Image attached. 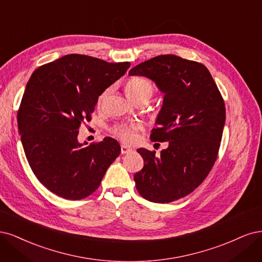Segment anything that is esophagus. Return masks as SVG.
Instances as JSON below:
<instances>
[{"label": "esophagus", "instance_id": "1", "mask_svg": "<svg viewBox=\"0 0 262 262\" xmlns=\"http://www.w3.org/2000/svg\"><path fill=\"white\" fill-rule=\"evenodd\" d=\"M130 151H132V149L128 148L127 146H125V145H122V146H121V154H122V155L129 154Z\"/></svg>", "mask_w": 262, "mask_h": 262}]
</instances>
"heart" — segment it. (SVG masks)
Returning <instances> with one entry per match:
<instances>
[{
  "label": "heart",
  "instance_id": "obj_1",
  "mask_svg": "<svg viewBox=\"0 0 262 262\" xmlns=\"http://www.w3.org/2000/svg\"><path fill=\"white\" fill-rule=\"evenodd\" d=\"M126 92L129 98L134 101H136L141 98H151L154 94V86L150 80L143 77H133L127 80L125 86ZM107 89L104 90L100 95L98 99V103H102V101L105 99L107 95ZM141 128V126L137 123L134 124H121L117 125L113 128V134L119 137L126 143H132L136 140L137 132Z\"/></svg>",
  "mask_w": 262,
  "mask_h": 262
}]
</instances>
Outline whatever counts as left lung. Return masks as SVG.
<instances>
[{"label":"left lung","mask_w":262,"mask_h":262,"mask_svg":"<svg viewBox=\"0 0 262 262\" xmlns=\"http://www.w3.org/2000/svg\"><path fill=\"white\" fill-rule=\"evenodd\" d=\"M129 75L154 80L164 94L150 139L168 141V147L159 156L138 149L145 164L134 181L145 199L168 204L189 195L212 168L225 123L224 101L204 64L173 54L150 58Z\"/></svg>","instance_id":"obj_1"}]
</instances>
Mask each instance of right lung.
I'll list each match as a JSON object with an SVG mask.
<instances>
[{
    "label": "right lung",
    "mask_w": 262,
    "mask_h": 262,
    "mask_svg": "<svg viewBox=\"0 0 262 262\" xmlns=\"http://www.w3.org/2000/svg\"><path fill=\"white\" fill-rule=\"evenodd\" d=\"M129 66L69 54L32 73L17 113L18 132L33 174L55 195L70 200L90 196L120 156V143L111 137L87 146L77 136L99 96Z\"/></svg>",
    "instance_id": "add662e5"
}]
</instances>
